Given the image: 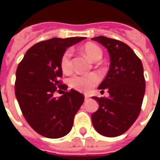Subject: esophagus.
I'll use <instances>...</instances> for the list:
<instances>
[{"label": "esophagus", "mask_w": 160, "mask_h": 160, "mask_svg": "<svg viewBox=\"0 0 160 160\" xmlns=\"http://www.w3.org/2000/svg\"><path fill=\"white\" fill-rule=\"evenodd\" d=\"M88 99H89V97L87 95H85V101H87Z\"/></svg>", "instance_id": "esophagus-1"}]
</instances>
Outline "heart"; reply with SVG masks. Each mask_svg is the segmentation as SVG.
I'll return each mask as SVG.
<instances>
[{"label": "heart", "mask_w": 160, "mask_h": 160, "mask_svg": "<svg viewBox=\"0 0 160 160\" xmlns=\"http://www.w3.org/2000/svg\"><path fill=\"white\" fill-rule=\"evenodd\" d=\"M84 54L94 62H97L98 61L102 59L103 56V51L98 47L94 43L89 42L84 45L82 48ZM71 56L72 54L70 50H66L63 53L61 58V68L64 73L69 72L72 68V62H71ZM70 87H73L80 92H87L98 82V77L94 74H74L68 80Z\"/></svg>", "instance_id": "obj_1"}]
</instances>
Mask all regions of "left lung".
Returning <instances> with one entry per match:
<instances>
[{"label":"left lung","mask_w":160,"mask_h":160,"mask_svg":"<svg viewBox=\"0 0 160 160\" xmlns=\"http://www.w3.org/2000/svg\"><path fill=\"white\" fill-rule=\"evenodd\" d=\"M92 39L107 49L111 59L107 75L98 87L110 95L92 97L99 107L92 114V122L98 133L116 137L125 133L141 112L146 89L143 66L126 43L104 36Z\"/></svg>","instance_id":"obj_1"}]
</instances>
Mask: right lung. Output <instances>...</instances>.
Returning <instances> with one entry per match:
<instances>
[{
    "label": "right lung",
    "mask_w": 160,
    "mask_h": 160,
    "mask_svg": "<svg viewBox=\"0 0 160 160\" xmlns=\"http://www.w3.org/2000/svg\"><path fill=\"white\" fill-rule=\"evenodd\" d=\"M86 38L42 41L31 47L16 70L15 95L24 118L37 133L47 138L65 136L72 129L74 116L84 102L83 94L71 89L54 97L62 76L61 58L67 48ZM58 87L57 88V87Z\"/></svg>",
    "instance_id": "obj_1"
}]
</instances>
